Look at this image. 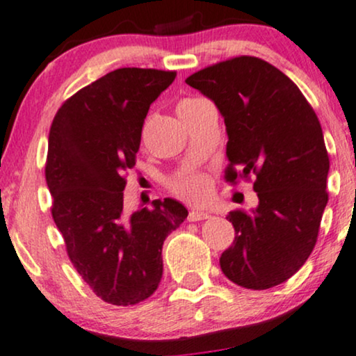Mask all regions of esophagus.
<instances>
[{
    "label": "esophagus",
    "mask_w": 356,
    "mask_h": 356,
    "mask_svg": "<svg viewBox=\"0 0 356 356\" xmlns=\"http://www.w3.org/2000/svg\"><path fill=\"white\" fill-rule=\"evenodd\" d=\"M211 218V213L203 211V209H193V211L188 214V219L190 221H203V219Z\"/></svg>",
    "instance_id": "esophagus-1"
}]
</instances>
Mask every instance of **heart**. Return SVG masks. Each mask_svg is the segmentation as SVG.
Wrapping results in <instances>:
<instances>
[{"instance_id":"obj_1","label":"heart","mask_w":356,"mask_h":356,"mask_svg":"<svg viewBox=\"0 0 356 356\" xmlns=\"http://www.w3.org/2000/svg\"><path fill=\"white\" fill-rule=\"evenodd\" d=\"M201 99H185L178 104V107H186V105H193L200 102ZM175 190L178 195L185 196L188 200L200 201L206 198L209 193V181L203 175H183L175 181Z\"/></svg>"}]
</instances>
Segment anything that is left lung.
<instances>
[{
	"instance_id": "obj_1",
	"label": "left lung",
	"mask_w": 356,
	"mask_h": 356,
	"mask_svg": "<svg viewBox=\"0 0 356 356\" xmlns=\"http://www.w3.org/2000/svg\"><path fill=\"white\" fill-rule=\"evenodd\" d=\"M186 84L225 118L227 181L256 175L259 204L227 216L236 238L221 254V269L254 291L282 284L312 254L328 201L330 161L318 118L299 87L257 57L206 67Z\"/></svg>"
}]
</instances>
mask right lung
I'll use <instances>...</instances> for the list:
<instances>
[{
	"label": "right lung",
	"mask_w": 356,
	"mask_h": 356,
	"mask_svg": "<svg viewBox=\"0 0 356 356\" xmlns=\"http://www.w3.org/2000/svg\"><path fill=\"white\" fill-rule=\"evenodd\" d=\"M177 72L124 67L65 100L49 131L46 181L69 259L99 299L135 305L163 275L161 248L188 216L179 201L125 211L124 173L135 166L148 108Z\"/></svg>",
	"instance_id": "obj_1"
}]
</instances>
